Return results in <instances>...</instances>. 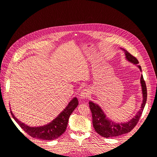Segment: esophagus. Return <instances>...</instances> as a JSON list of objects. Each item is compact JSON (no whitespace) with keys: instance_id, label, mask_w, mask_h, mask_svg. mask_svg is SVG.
Instances as JSON below:
<instances>
[{"instance_id":"1","label":"esophagus","mask_w":157,"mask_h":157,"mask_svg":"<svg viewBox=\"0 0 157 157\" xmlns=\"http://www.w3.org/2000/svg\"><path fill=\"white\" fill-rule=\"evenodd\" d=\"M89 94H89V91L88 89H83V90L81 91L80 94V99H86V98H87L89 97Z\"/></svg>"}]
</instances>
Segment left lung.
<instances>
[{"mask_svg": "<svg viewBox=\"0 0 157 157\" xmlns=\"http://www.w3.org/2000/svg\"><path fill=\"white\" fill-rule=\"evenodd\" d=\"M121 49L124 51L126 58L129 62L135 65H138L139 63L138 60L136 59V58L131 55L126 50L122 49V48H121ZM138 67L141 71V66L138 65ZM140 81L143 98V102L141 105V109L138 112L137 114L134 117H132V119H131L130 121H129L128 122L123 123H116L112 121L109 120L106 117L101 108L98 104L92 102H89V107L92 116L93 126L95 129V131L99 135L105 138L116 137L128 133V132H130L136 126L142 114L147 99V86L142 75L141 76Z\"/></svg>", "mask_w": 157, "mask_h": 157, "instance_id": "1", "label": "left lung"}]
</instances>
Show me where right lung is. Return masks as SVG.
Here are the masks:
<instances>
[{"instance_id": "right-lung-1", "label": "right lung", "mask_w": 157, "mask_h": 157, "mask_svg": "<svg viewBox=\"0 0 157 157\" xmlns=\"http://www.w3.org/2000/svg\"><path fill=\"white\" fill-rule=\"evenodd\" d=\"M78 104V101L77 98H74L69 102L65 109L53 120V121L43 126L39 127L28 126L19 121L12 113L11 110L10 113L21 128L31 137L44 140H53L59 137L65 131L69 117L77 107Z\"/></svg>"}]
</instances>
